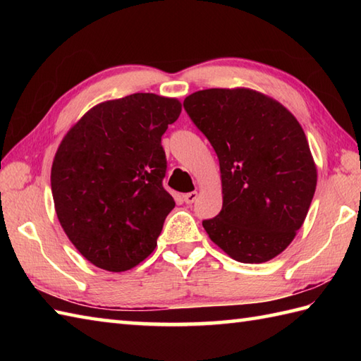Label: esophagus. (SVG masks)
Masks as SVG:
<instances>
[{
  "label": "esophagus",
  "instance_id": "1",
  "mask_svg": "<svg viewBox=\"0 0 361 361\" xmlns=\"http://www.w3.org/2000/svg\"><path fill=\"white\" fill-rule=\"evenodd\" d=\"M197 197H198V192H195L194 190V192H188L183 195V200H185L186 204H192L197 200Z\"/></svg>",
  "mask_w": 361,
  "mask_h": 361
}]
</instances>
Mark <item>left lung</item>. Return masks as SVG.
Segmentation results:
<instances>
[{"instance_id":"1","label":"left lung","mask_w":361,"mask_h":361,"mask_svg":"<svg viewBox=\"0 0 361 361\" xmlns=\"http://www.w3.org/2000/svg\"><path fill=\"white\" fill-rule=\"evenodd\" d=\"M217 153L224 206L203 220L242 264H262L295 239L317 189L307 137L286 106L248 88H209L183 102Z\"/></svg>"}]
</instances>
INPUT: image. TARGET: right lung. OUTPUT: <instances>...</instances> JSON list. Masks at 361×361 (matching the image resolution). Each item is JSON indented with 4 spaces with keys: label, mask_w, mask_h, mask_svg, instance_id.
<instances>
[{
    "label": "right lung",
    "mask_w": 361,
    "mask_h": 361,
    "mask_svg": "<svg viewBox=\"0 0 361 361\" xmlns=\"http://www.w3.org/2000/svg\"><path fill=\"white\" fill-rule=\"evenodd\" d=\"M180 113L176 99L135 93L93 106L59 145L51 169L59 221L102 270H130L157 247L175 206L163 186L161 136Z\"/></svg>",
    "instance_id": "right-lung-1"
}]
</instances>
